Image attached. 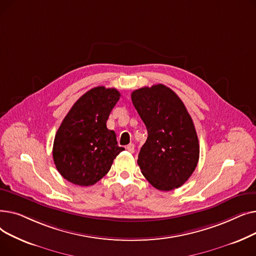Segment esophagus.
I'll list each match as a JSON object with an SVG mask.
<instances>
[{
  "instance_id": "1",
  "label": "esophagus",
  "mask_w": 256,
  "mask_h": 256,
  "mask_svg": "<svg viewBox=\"0 0 256 256\" xmlns=\"http://www.w3.org/2000/svg\"><path fill=\"white\" fill-rule=\"evenodd\" d=\"M126 150L130 152H135V145H134L132 143H130V144H128V146H126Z\"/></svg>"
}]
</instances>
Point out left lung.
Here are the masks:
<instances>
[{"instance_id": "obj_1", "label": "left lung", "mask_w": 256, "mask_h": 256, "mask_svg": "<svg viewBox=\"0 0 256 256\" xmlns=\"http://www.w3.org/2000/svg\"><path fill=\"white\" fill-rule=\"evenodd\" d=\"M132 102L148 134L138 156L144 178L160 191L182 186L199 160L196 130L184 102L162 84L132 91Z\"/></svg>"}]
</instances>
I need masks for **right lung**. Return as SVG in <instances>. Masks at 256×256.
<instances>
[{
  "instance_id": "1",
  "label": "right lung",
  "mask_w": 256,
  "mask_h": 256,
  "mask_svg": "<svg viewBox=\"0 0 256 256\" xmlns=\"http://www.w3.org/2000/svg\"><path fill=\"white\" fill-rule=\"evenodd\" d=\"M119 98L115 88H92L63 119L54 140L52 158L66 180L82 186L96 184L124 150L117 145L115 132L106 128V120Z\"/></svg>"
}]
</instances>
